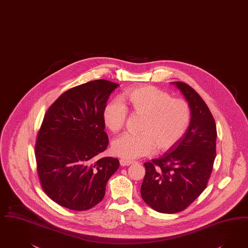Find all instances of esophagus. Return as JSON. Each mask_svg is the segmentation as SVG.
Listing matches in <instances>:
<instances>
[{
  "label": "esophagus",
  "mask_w": 248,
  "mask_h": 248,
  "mask_svg": "<svg viewBox=\"0 0 248 248\" xmlns=\"http://www.w3.org/2000/svg\"><path fill=\"white\" fill-rule=\"evenodd\" d=\"M134 161L133 160H128V159H120V164L121 166H129L131 164H133Z\"/></svg>",
  "instance_id": "34e87169"
}]
</instances>
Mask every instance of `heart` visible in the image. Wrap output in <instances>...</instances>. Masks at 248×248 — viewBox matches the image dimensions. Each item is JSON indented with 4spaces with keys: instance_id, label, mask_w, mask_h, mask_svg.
Returning a JSON list of instances; mask_svg holds the SVG:
<instances>
[{
    "instance_id": "1",
    "label": "heart",
    "mask_w": 248,
    "mask_h": 248,
    "mask_svg": "<svg viewBox=\"0 0 248 248\" xmlns=\"http://www.w3.org/2000/svg\"><path fill=\"white\" fill-rule=\"evenodd\" d=\"M124 101L136 114L143 115L141 134H124L111 143L114 155L126 159L152 155L171 149L186 133L191 119L188 103L152 86H142L124 92ZM103 122L109 131L116 133L127 119V109L123 102L114 99L106 104Z\"/></svg>"
}]
</instances>
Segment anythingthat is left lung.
Masks as SVG:
<instances>
[{"label":"left lung","instance_id":"1","mask_svg":"<svg viewBox=\"0 0 248 248\" xmlns=\"http://www.w3.org/2000/svg\"><path fill=\"white\" fill-rule=\"evenodd\" d=\"M188 101L191 119L183 138L160 158L144 163L141 197L160 213L187 208L205 190L216 157L217 129L207 104L190 86L171 82Z\"/></svg>","mask_w":248,"mask_h":248}]
</instances>
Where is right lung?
Listing matches in <instances>:
<instances>
[{
    "mask_svg": "<svg viewBox=\"0 0 248 248\" xmlns=\"http://www.w3.org/2000/svg\"><path fill=\"white\" fill-rule=\"evenodd\" d=\"M118 87L104 79L82 84L45 113L35 146L37 170L42 189L62 207L81 211L99 204L119 168L118 159L99 158L109 145L103 109Z\"/></svg>",
    "mask_w": 248,
    "mask_h": 248,
    "instance_id": "right-lung-1",
    "label": "right lung"
}]
</instances>
